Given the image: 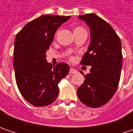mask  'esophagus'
Returning a JSON list of instances; mask_svg holds the SVG:
<instances>
[{"label":"esophagus","mask_w":133,"mask_h":133,"mask_svg":"<svg viewBox=\"0 0 133 133\" xmlns=\"http://www.w3.org/2000/svg\"><path fill=\"white\" fill-rule=\"evenodd\" d=\"M76 72H77V70L75 69L71 68V69H69V73H70V74H75V73H76Z\"/></svg>","instance_id":"obj_1"}]
</instances>
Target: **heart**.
Instances as JSON below:
<instances>
[{
	"label": "heart",
	"instance_id": "b5f03b06",
	"mask_svg": "<svg viewBox=\"0 0 133 133\" xmlns=\"http://www.w3.org/2000/svg\"><path fill=\"white\" fill-rule=\"evenodd\" d=\"M82 31H86V30H85L84 28L80 27V26L75 27V28L74 29V32H82Z\"/></svg>",
	"mask_w": 133,
	"mask_h": 133
}]
</instances>
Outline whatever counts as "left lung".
Segmentation results:
<instances>
[{
	"instance_id": "8db88e82",
	"label": "left lung",
	"mask_w": 133,
	"mask_h": 133,
	"mask_svg": "<svg viewBox=\"0 0 133 133\" xmlns=\"http://www.w3.org/2000/svg\"><path fill=\"white\" fill-rule=\"evenodd\" d=\"M90 30V43L81 64L91 66L84 84L77 89L80 101L89 107H100L118 88L122 67L121 42L108 23L95 14L78 16Z\"/></svg>"
}]
</instances>
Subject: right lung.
Masks as SVG:
<instances>
[{
	"label": "right lung",
	"mask_w": 133,
	"mask_h": 133,
	"mask_svg": "<svg viewBox=\"0 0 133 133\" xmlns=\"http://www.w3.org/2000/svg\"><path fill=\"white\" fill-rule=\"evenodd\" d=\"M71 16L45 15L26 23L15 39L13 67L19 91L35 107L52 104L59 93L58 83L69 71V65L48 63L46 52L61 25Z\"/></svg>",
	"instance_id": "add662e5"
}]
</instances>
